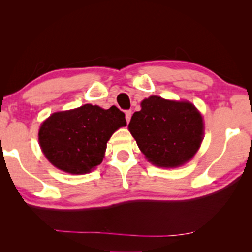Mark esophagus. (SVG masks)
<instances>
[{
	"instance_id": "34e87169",
	"label": "esophagus",
	"mask_w": 252,
	"mask_h": 252,
	"mask_svg": "<svg viewBox=\"0 0 252 252\" xmlns=\"http://www.w3.org/2000/svg\"><path fill=\"white\" fill-rule=\"evenodd\" d=\"M131 116H132V111L131 110L126 111V120L127 123H129L130 120H131Z\"/></svg>"
}]
</instances>
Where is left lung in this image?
Listing matches in <instances>:
<instances>
[{"mask_svg":"<svg viewBox=\"0 0 252 252\" xmlns=\"http://www.w3.org/2000/svg\"><path fill=\"white\" fill-rule=\"evenodd\" d=\"M129 130L149 162L177 168L192 159L203 140V119L188 101L151 95L134 112Z\"/></svg>","mask_w":252,"mask_h":252,"instance_id":"obj_1","label":"left lung"}]
</instances>
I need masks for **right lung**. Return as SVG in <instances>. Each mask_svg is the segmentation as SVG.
Wrapping results in <instances>:
<instances>
[{
  "label": "right lung",
  "instance_id": "obj_1",
  "mask_svg": "<svg viewBox=\"0 0 252 252\" xmlns=\"http://www.w3.org/2000/svg\"><path fill=\"white\" fill-rule=\"evenodd\" d=\"M125 117L116 105L104 110L99 105L84 104L55 112L40 126L42 152L62 171L72 174L90 172L103 160L111 135L126 126Z\"/></svg>",
  "mask_w": 252,
  "mask_h": 252
}]
</instances>
